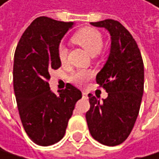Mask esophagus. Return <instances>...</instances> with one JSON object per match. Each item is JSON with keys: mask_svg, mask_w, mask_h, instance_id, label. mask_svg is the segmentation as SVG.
<instances>
[{"mask_svg": "<svg viewBox=\"0 0 159 159\" xmlns=\"http://www.w3.org/2000/svg\"><path fill=\"white\" fill-rule=\"evenodd\" d=\"M82 94H83V97H84V98H87V97H88V93H86V91H83Z\"/></svg>", "mask_w": 159, "mask_h": 159, "instance_id": "1", "label": "esophagus"}]
</instances>
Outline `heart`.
Wrapping results in <instances>:
<instances>
[{"mask_svg":"<svg viewBox=\"0 0 159 159\" xmlns=\"http://www.w3.org/2000/svg\"><path fill=\"white\" fill-rule=\"evenodd\" d=\"M72 41L83 47L89 54L95 55L103 48L104 39L100 31L93 27H83L79 29L72 36ZM57 56L60 63L64 64L68 57V49L63 45H60L57 49ZM93 73L89 70H78L73 72L70 79L77 86H85Z\"/></svg>","mask_w":159,"mask_h":159,"instance_id":"obj_1","label":"heart"}]
</instances>
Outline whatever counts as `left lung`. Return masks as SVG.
Segmentation results:
<instances>
[{
	"label": "left lung",
	"mask_w": 159,
	"mask_h": 159,
	"mask_svg": "<svg viewBox=\"0 0 159 159\" xmlns=\"http://www.w3.org/2000/svg\"><path fill=\"white\" fill-rule=\"evenodd\" d=\"M105 27L111 34V52L96 83L108 97L100 102L89 94L90 108L86 113L89 133L107 146L123 143L130 135L141 104L144 90V65L132 34L117 21L107 19L90 23Z\"/></svg>",
	"instance_id": "1"
}]
</instances>
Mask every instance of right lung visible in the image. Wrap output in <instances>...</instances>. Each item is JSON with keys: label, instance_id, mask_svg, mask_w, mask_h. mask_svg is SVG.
<instances>
[{"label": "right lung", "instance_id": "obj_1", "mask_svg": "<svg viewBox=\"0 0 159 159\" xmlns=\"http://www.w3.org/2000/svg\"><path fill=\"white\" fill-rule=\"evenodd\" d=\"M73 22L39 17L25 30L18 43L13 65V87L24 129L40 146L57 143L64 137L76 102L82 97L68 84L55 94L48 80L51 70L60 68V42Z\"/></svg>", "mask_w": 159, "mask_h": 159}]
</instances>
